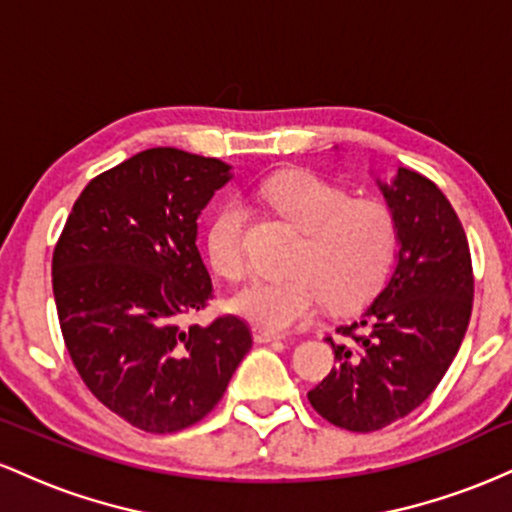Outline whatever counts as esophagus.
Wrapping results in <instances>:
<instances>
[{"mask_svg":"<svg viewBox=\"0 0 512 512\" xmlns=\"http://www.w3.org/2000/svg\"><path fill=\"white\" fill-rule=\"evenodd\" d=\"M252 339H255L257 344H269V342H279V339L284 337L272 330H264V327H252Z\"/></svg>","mask_w":512,"mask_h":512,"instance_id":"esophagus-1","label":"esophagus"}]
</instances>
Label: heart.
<instances>
[{
	"mask_svg": "<svg viewBox=\"0 0 512 512\" xmlns=\"http://www.w3.org/2000/svg\"><path fill=\"white\" fill-rule=\"evenodd\" d=\"M269 207L303 231L293 252L291 276H255L231 296V310L252 325L289 332L325 310L354 308L383 284L397 248L392 211L349 192L308 170H281L257 187ZM248 214L240 202H226L209 223L207 248L214 269L238 279L248 269Z\"/></svg>",
	"mask_w": 512,
	"mask_h": 512,
	"instance_id": "b5f03b06",
	"label": "heart"
}]
</instances>
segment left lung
Returning <instances> with one entry per match:
<instances>
[{
	"mask_svg": "<svg viewBox=\"0 0 512 512\" xmlns=\"http://www.w3.org/2000/svg\"><path fill=\"white\" fill-rule=\"evenodd\" d=\"M378 182L397 226V262L383 291L351 325L337 327V368L308 392L322 419L370 433L402 419L436 390L460 351L472 315L467 236L431 180L399 168Z\"/></svg>",
	"mask_w": 512,
	"mask_h": 512,
	"instance_id": "left-lung-1",
	"label": "left lung"
}]
</instances>
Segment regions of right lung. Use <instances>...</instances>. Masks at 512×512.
<instances>
[{
    "mask_svg": "<svg viewBox=\"0 0 512 512\" xmlns=\"http://www.w3.org/2000/svg\"><path fill=\"white\" fill-rule=\"evenodd\" d=\"M231 178L219 158L146 149L88 182L57 240L69 356L98 402L146 433L202 421L252 346L236 315L182 327L211 298L197 219Z\"/></svg>",
    "mask_w": 512,
    "mask_h": 512,
    "instance_id": "right-lung-1",
    "label": "right lung"
}]
</instances>
